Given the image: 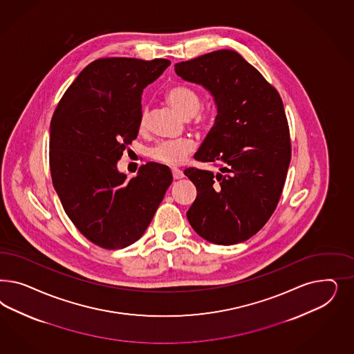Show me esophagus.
<instances>
[{"mask_svg": "<svg viewBox=\"0 0 354 354\" xmlns=\"http://www.w3.org/2000/svg\"><path fill=\"white\" fill-rule=\"evenodd\" d=\"M171 172L172 176H174L175 180H179V179L184 178V174H183L182 170H179V169H172Z\"/></svg>", "mask_w": 354, "mask_h": 354, "instance_id": "1", "label": "esophagus"}]
</instances>
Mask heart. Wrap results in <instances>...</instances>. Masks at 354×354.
<instances>
[{
  "instance_id": "1",
  "label": "heart",
  "mask_w": 354,
  "mask_h": 354,
  "mask_svg": "<svg viewBox=\"0 0 354 354\" xmlns=\"http://www.w3.org/2000/svg\"><path fill=\"white\" fill-rule=\"evenodd\" d=\"M166 100L182 117L192 118L201 107V97L189 86H174L167 89ZM148 110L141 109L139 118V129L144 131L147 127ZM194 150V141L189 138L166 140L158 142L150 150V158L154 162L169 166H178Z\"/></svg>"
}]
</instances>
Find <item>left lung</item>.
<instances>
[{
  "mask_svg": "<svg viewBox=\"0 0 354 354\" xmlns=\"http://www.w3.org/2000/svg\"><path fill=\"white\" fill-rule=\"evenodd\" d=\"M216 105L214 126L194 160L221 171L189 167L197 196L187 212L193 230L218 245L256 235L275 212L290 162L288 120L278 91L234 50L222 49L175 64Z\"/></svg>",
  "mask_w": 354,
  "mask_h": 354,
  "instance_id": "8db88e82",
  "label": "left lung"
}]
</instances>
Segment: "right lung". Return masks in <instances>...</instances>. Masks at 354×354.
<instances>
[{
    "instance_id": "right-lung-1",
    "label": "right lung",
    "mask_w": 354,
    "mask_h": 354,
    "mask_svg": "<svg viewBox=\"0 0 354 354\" xmlns=\"http://www.w3.org/2000/svg\"><path fill=\"white\" fill-rule=\"evenodd\" d=\"M170 61L111 57L88 64L67 88L50 122L54 189L82 235L123 249L148 228L172 182L169 167L147 163L127 180L117 162L138 138L144 88Z\"/></svg>"
}]
</instances>
